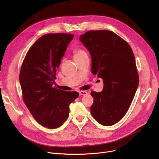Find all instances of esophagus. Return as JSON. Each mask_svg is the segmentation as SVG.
<instances>
[{
    "label": "esophagus",
    "instance_id": "34e87169",
    "mask_svg": "<svg viewBox=\"0 0 159 159\" xmlns=\"http://www.w3.org/2000/svg\"><path fill=\"white\" fill-rule=\"evenodd\" d=\"M88 94V92L86 91H79V95L80 96H84V95H86Z\"/></svg>",
    "mask_w": 159,
    "mask_h": 159
}]
</instances>
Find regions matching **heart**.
<instances>
[{"label":"heart","instance_id":"1","mask_svg":"<svg viewBox=\"0 0 159 159\" xmlns=\"http://www.w3.org/2000/svg\"><path fill=\"white\" fill-rule=\"evenodd\" d=\"M86 55H87L86 52L85 51H84V50L80 49H75L74 51L73 57H74L75 60H77V59H79V58L83 57Z\"/></svg>","mask_w":159,"mask_h":159}]
</instances>
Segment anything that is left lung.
I'll return each instance as SVG.
<instances>
[{"instance_id":"left-lung-1","label":"left lung","mask_w":159,"mask_h":159,"mask_svg":"<svg viewBox=\"0 0 159 159\" xmlns=\"http://www.w3.org/2000/svg\"><path fill=\"white\" fill-rule=\"evenodd\" d=\"M79 40L91 55V73L104 83L102 91L91 93V115L103 126H112L127 113L139 86L134 54L128 43L111 31H89Z\"/></svg>"}]
</instances>
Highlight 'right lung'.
<instances>
[{
	"label": "right lung",
	"instance_id": "1",
	"mask_svg": "<svg viewBox=\"0 0 159 159\" xmlns=\"http://www.w3.org/2000/svg\"><path fill=\"white\" fill-rule=\"evenodd\" d=\"M73 35L49 33L40 37L25 57L19 81L24 102L34 119L49 129L61 126L70 104L79 94L53 87L55 74Z\"/></svg>",
	"mask_w": 159,
	"mask_h": 159
}]
</instances>
